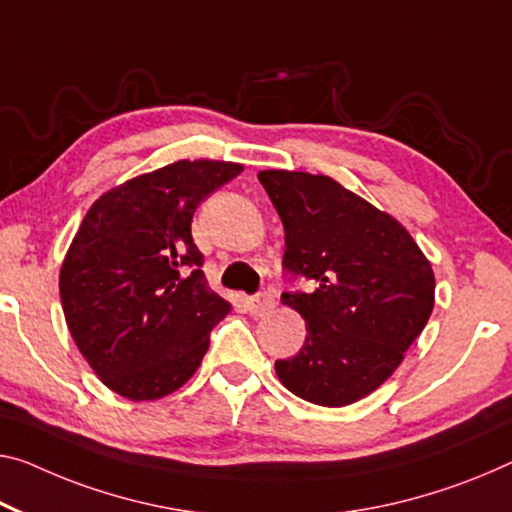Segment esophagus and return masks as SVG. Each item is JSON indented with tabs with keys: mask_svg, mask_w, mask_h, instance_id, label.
<instances>
[{
	"mask_svg": "<svg viewBox=\"0 0 512 512\" xmlns=\"http://www.w3.org/2000/svg\"><path fill=\"white\" fill-rule=\"evenodd\" d=\"M247 306H249L251 316L261 318V316H265L267 311L274 309V297L270 293H261V295L251 297V300L247 302Z\"/></svg>",
	"mask_w": 512,
	"mask_h": 512,
	"instance_id": "esophagus-1",
	"label": "esophagus"
}]
</instances>
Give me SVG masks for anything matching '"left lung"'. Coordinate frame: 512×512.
<instances>
[{"label": "left lung", "mask_w": 512, "mask_h": 512, "mask_svg": "<svg viewBox=\"0 0 512 512\" xmlns=\"http://www.w3.org/2000/svg\"><path fill=\"white\" fill-rule=\"evenodd\" d=\"M286 231L283 265L313 281L283 293L306 338L274 364L295 396L345 407L382 387L423 332L435 306V272L410 231L329 176L258 171Z\"/></svg>", "instance_id": "1"}]
</instances>
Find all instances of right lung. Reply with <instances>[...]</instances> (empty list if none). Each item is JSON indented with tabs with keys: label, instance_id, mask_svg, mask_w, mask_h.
Segmentation results:
<instances>
[{
	"label": "right lung",
	"instance_id": "add662e5",
	"mask_svg": "<svg viewBox=\"0 0 512 512\" xmlns=\"http://www.w3.org/2000/svg\"><path fill=\"white\" fill-rule=\"evenodd\" d=\"M245 169L178 160L93 201L66 251L59 295L70 336L107 389L157 400L190 380L231 304L192 240L199 203Z\"/></svg>",
	"mask_w": 512,
	"mask_h": 512
}]
</instances>
